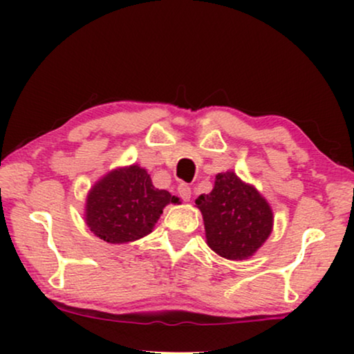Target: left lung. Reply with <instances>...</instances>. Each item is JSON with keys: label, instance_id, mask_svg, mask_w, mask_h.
Wrapping results in <instances>:
<instances>
[{"label": "left lung", "instance_id": "obj_1", "mask_svg": "<svg viewBox=\"0 0 354 354\" xmlns=\"http://www.w3.org/2000/svg\"><path fill=\"white\" fill-rule=\"evenodd\" d=\"M167 205L180 200L154 187L147 169L135 162L93 183L85 200V224L106 243H130L151 234Z\"/></svg>", "mask_w": 354, "mask_h": 354}]
</instances>
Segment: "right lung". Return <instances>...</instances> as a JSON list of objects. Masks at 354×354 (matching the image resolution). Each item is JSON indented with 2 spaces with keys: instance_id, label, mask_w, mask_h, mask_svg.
Returning <instances> with one entry per match:
<instances>
[{
  "instance_id": "1",
  "label": "right lung",
  "mask_w": 354,
  "mask_h": 354,
  "mask_svg": "<svg viewBox=\"0 0 354 354\" xmlns=\"http://www.w3.org/2000/svg\"><path fill=\"white\" fill-rule=\"evenodd\" d=\"M195 203L205 222L206 243L222 258L248 259L272 234V207L234 171L217 174L209 195H200Z\"/></svg>"
}]
</instances>
